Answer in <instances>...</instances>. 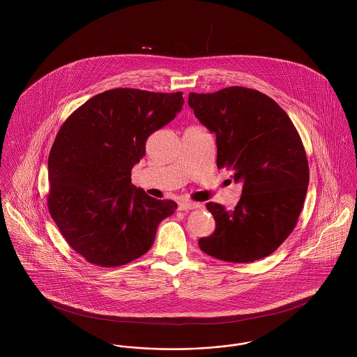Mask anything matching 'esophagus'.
<instances>
[{"instance_id":"esophagus-1","label":"esophagus","mask_w":357,"mask_h":357,"mask_svg":"<svg viewBox=\"0 0 357 357\" xmlns=\"http://www.w3.org/2000/svg\"><path fill=\"white\" fill-rule=\"evenodd\" d=\"M201 204H195V202H181L179 204V210L187 211V210H194V208H199Z\"/></svg>"}]
</instances>
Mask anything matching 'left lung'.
<instances>
[{"instance_id": "left-lung-1", "label": "left lung", "mask_w": 357, "mask_h": 357, "mask_svg": "<svg viewBox=\"0 0 357 357\" xmlns=\"http://www.w3.org/2000/svg\"><path fill=\"white\" fill-rule=\"evenodd\" d=\"M195 118L217 137V166L234 172L242 197L234 210L208 202L215 231L199 239L206 255L249 264L268 257L293 231L305 201L309 166L287 112L265 93L229 86L190 93Z\"/></svg>"}]
</instances>
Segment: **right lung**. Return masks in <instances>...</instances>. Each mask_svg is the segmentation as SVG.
Wrapping results in <instances>:
<instances>
[{
  "mask_svg": "<svg viewBox=\"0 0 357 357\" xmlns=\"http://www.w3.org/2000/svg\"><path fill=\"white\" fill-rule=\"evenodd\" d=\"M182 92L115 88L79 107L61 126L48 159V207L69 246L102 268L126 265L153 246L178 204L131 183L146 142L182 111Z\"/></svg>",
  "mask_w": 357,
  "mask_h": 357,
  "instance_id": "right-lung-1",
  "label": "right lung"
}]
</instances>
